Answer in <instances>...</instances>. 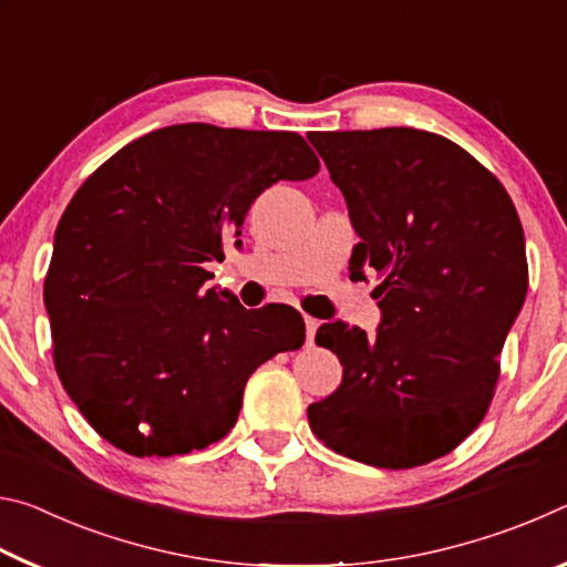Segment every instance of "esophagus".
I'll list each match as a JSON object with an SVG mask.
<instances>
[{
    "label": "esophagus",
    "mask_w": 567,
    "mask_h": 567,
    "mask_svg": "<svg viewBox=\"0 0 567 567\" xmlns=\"http://www.w3.org/2000/svg\"><path fill=\"white\" fill-rule=\"evenodd\" d=\"M318 328H320L318 320L305 318V340H307V344L315 342V332H318Z\"/></svg>",
    "instance_id": "obj_1"
}]
</instances>
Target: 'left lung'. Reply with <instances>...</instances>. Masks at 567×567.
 <instances>
[{
  "instance_id": "left-lung-1",
  "label": "left lung",
  "mask_w": 567,
  "mask_h": 567,
  "mask_svg": "<svg viewBox=\"0 0 567 567\" xmlns=\"http://www.w3.org/2000/svg\"><path fill=\"white\" fill-rule=\"evenodd\" d=\"M360 243L350 277L375 270V334L328 322L340 388L307 408L312 433L375 467L455 450L491 405L507 332L527 292L520 217L493 172L412 127L310 132Z\"/></svg>"
}]
</instances>
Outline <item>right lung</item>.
Returning a JSON list of instances; mask_svg holds the SVG:
<instances>
[{"instance_id":"add662e5","label":"right lung","mask_w":567,"mask_h":567,"mask_svg":"<svg viewBox=\"0 0 567 567\" xmlns=\"http://www.w3.org/2000/svg\"><path fill=\"white\" fill-rule=\"evenodd\" d=\"M297 132L172 124L124 145L76 189L44 280L54 368L90 425L134 457L203 450L235 427L252 372L305 342L287 305L207 290L243 245L249 205L318 175Z\"/></svg>"}]
</instances>
